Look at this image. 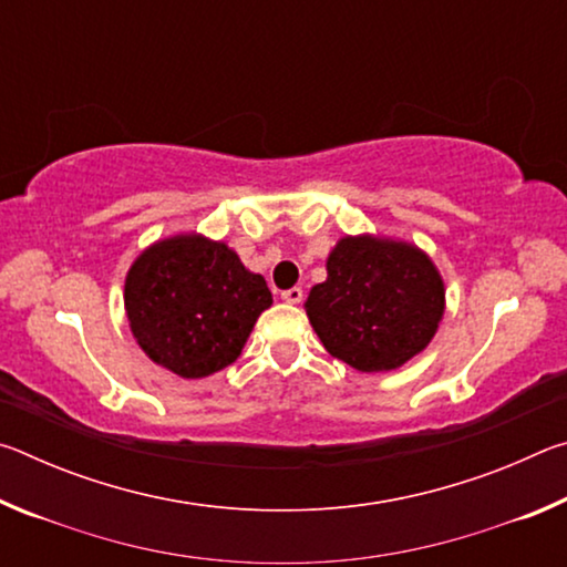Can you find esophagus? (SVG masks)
I'll use <instances>...</instances> for the list:
<instances>
[{
    "mask_svg": "<svg viewBox=\"0 0 567 567\" xmlns=\"http://www.w3.org/2000/svg\"><path fill=\"white\" fill-rule=\"evenodd\" d=\"M282 300L287 305H300L302 302V287H292V290H285Z\"/></svg>",
    "mask_w": 567,
    "mask_h": 567,
    "instance_id": "34e87169",
    "label": "esophagus"
}]
</instances>
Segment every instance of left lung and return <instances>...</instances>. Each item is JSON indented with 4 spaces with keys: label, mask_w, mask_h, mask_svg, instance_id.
Wrapping results in <instances>:
<instances>
[{
    "label": "left lung",
    "mask_w": 567,
    "mask_h": 567,
    "mask_svg": "<svg viewBox=\"0 0 567 567\" xmlns=\"http://www.w3.org/2000/svg\"><path fill=\"white\" fill-rule=\"evenodd\" d=\"M328 280L305 312L332 358L360 372H390L435 338L445 282L417 245L380 235H344L328 255Z\"/></svg>",
    "instance_id": "obj_1"
}]
</instances>
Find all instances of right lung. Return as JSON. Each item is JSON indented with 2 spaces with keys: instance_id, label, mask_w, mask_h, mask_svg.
<instances>
[{
  "instance_id": "right-lung-1",
  "label": "right lung",
  "mask_w": 567,
  "mask_h": 567,
  "mask_svg": "<svg viewBox=\"0 0 567 567\" xmlns=\"http://www.w3.org/2000/svg\"><path fill=\"white\" fill-rule=\"evenodd\" d=\"M270 305L265 277L249 272L233 247L199 233L157 239L124 277L134 340L152 362L185 380L233 364Z\"/></svg>"
}]
</instances>
